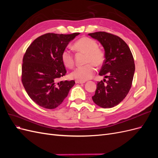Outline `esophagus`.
I'll use <instances>...</instances> for the list:
<instances>
[{
    "label": "esophagus",
    "instance_id": "34e87169",
    "mask_svg": "<svg viewBox=\"0 0 158 158\" xmlns=\"http://www.w3.org/2000/svg\"><path fill=\"white\" fill-rule=\"evenodd\" d=\"M85 82V81H79V80H76V84H84Z\"/></svg>",
    "mask_w": 158,
    "mask_h": 158
}]
</instances>
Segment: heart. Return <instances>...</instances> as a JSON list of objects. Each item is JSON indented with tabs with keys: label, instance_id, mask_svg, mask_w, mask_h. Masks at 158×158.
<instances>
[{
	"label": "heart",
	"instance_id": "heart-1",
	"mask_svg": "<svg viewBox=\"0 0 158 158\" xmlns=\"http://www.w3.org/2000/svg\"><path fill=\"white\" fill-rule=\"evenodd\" d=\"M74 48L80 52L87 54L85 63L82 66L76 68L70 73L71 78L79 81H85L92 77L95 69L94 66H102L105 60V55L103 51L98 48V43L89 37H82L74 45ZM62 62L68 68L74 66V60L73 53L69 49H65L61 54Z\"/></svg>",
	"mask_w": 158,
	"mask_h": 158
}]
</instances>
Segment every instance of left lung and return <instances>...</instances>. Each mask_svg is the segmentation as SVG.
Segmentation results:
<instances>
[{"label": "left lung", "instance_id": "8db88e82", "mask_svg": "<svg viewBox=\"0 0 158 158\" xmlns=\"http://www.w3.org/2000/svg\"><path fill=\"white\" fill-rule=\"evenodd\" d=\"M88 35L103 47L106 59L99 74L108 78L98 82L92 99L99 107L111 108L125 98L131 88L135 70L133 56L126 43L115 35L105 31Z\"/></svg>", "mask_w": 158, "mask_h": 158}]
</instances>
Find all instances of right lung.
I'll use <instances>...</instances> for the list:
<instances>
[{
    "label": "right lung",
    "instance_id": "add662e5",
    "mask_svg": "<svg viewBox=\"0 0 158 158\" xmlns=\"http://www.w3.org/2000/svg\"><path fill=\"white\" fill-rule=\"evenodd\" d=\"M80 33H48L37 37L23 55L22 82L30 98L38 106L52 109L59 106L75 84L60 81L66 70L61 54L69 42Z\"/></svg>",
    "mask_w": 158,
    "mask_h": 158
}]
</instances>
